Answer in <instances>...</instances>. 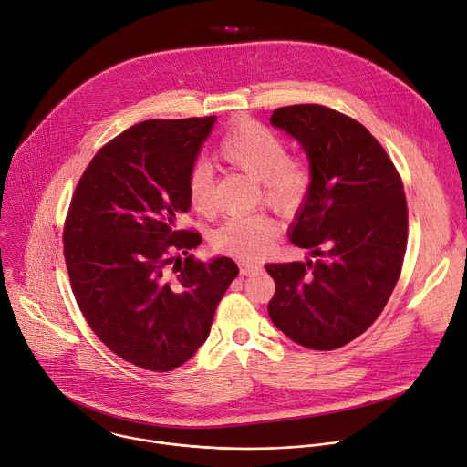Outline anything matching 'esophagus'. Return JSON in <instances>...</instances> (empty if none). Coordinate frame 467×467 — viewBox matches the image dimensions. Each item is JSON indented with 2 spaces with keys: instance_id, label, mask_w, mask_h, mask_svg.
<instances>
[{
  "instance_id": "34e87169",
  "label": "esophagus",
  "mask_w": 467,
  "mask_h": 467,
  "mask_svg": "<svg viewBox=\"0 0 467 467\" xmlns=\"http://www.w3.org/2000/svg\"><path fill=\"white\" fill-rule=\"evenodd\" d=\"M258 270H260L258 264H253V262H242L240 264V275L242 277H249V275H253Z\"/></svg>"
}]
</instances>
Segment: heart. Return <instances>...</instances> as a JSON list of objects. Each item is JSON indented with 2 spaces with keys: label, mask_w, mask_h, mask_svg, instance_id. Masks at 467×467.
Masks as SVG:
<instances>
[{
  "label": "heart",
  "mask_w": 467,
  "mask_h": 467,
  "mask_svg": "<svg viewBox=\"0 0 467 467\" xmlns=\"http://www.w3.org/2000/svg\"><path fill=\"white\" fill-rule=\"evenodd\" d=\"M218 155L233 168L260 181L265 202L279 211L297 209L310 190L308 164L286 155V142L272 127L254 119H238L223 135ZM190 205L202 216L216 213L214 177L207 162H195L186 181ZM279 234V222L268 213L227 218L213 234L216 249L236 256H256Z\"/></svg>",
  "instance_id": "heart-1"
}]
</instances>
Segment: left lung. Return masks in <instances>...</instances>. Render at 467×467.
<instances>
[{
	"instance_id": "left-lung-1",
	"label": "left lung",
	"mask_w": 467,
	"mask_h": 467,
	"mask_svg": "<svg viewBox=\"0 0 467 467\" xmlns=\"http://www.w3.org/2000/svg\"><path fill=\"white\" fill-rule=\"evenodd\" d=\"M272 125L305 150L310 190L290 227V242L316 260L265 264L275 281L274 325L296 344L338 349L384 310L409 240L401 175L371 132L323 105L275 109Z\"/></svg>"
}]
</instances>
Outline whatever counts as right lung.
<instances>
[{
	"label": "right lung",
	"mask_w": 467,
	"mask_h": 467,
	"mask_svg": "<svg viewBox=\"0 0 467 467\" xmlns=\"http://www.w3.org/2000/svg\"><path fill=\"white\" fill-rule=\"evenodd\" d=\"M214 121L146 119L125 129L87 166L64 222L66 268L87 323L142 369L171 371L193 357L238 275L229 256L188 254L202 234L177 229L190 211V168Z\"/></svg>",
	"instance_id": "1"
}]
</instances>
